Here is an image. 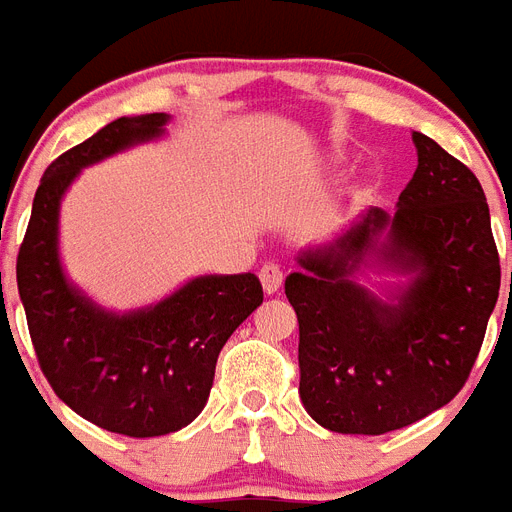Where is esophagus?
<instances>
[{
  "label": "esophagus",
  "instance_id": "esophagus-1",
  "mask_svg": "<svg viewBox=\"0 0 512 512\" xmlns=\"http://www.w3.org/2000/svg\"><path fill=\"white\" fill-rule=\"evenodd\" d=\"M259 277H261V288H264V293H267V296H275L277 290L282 288V277L285 275H282V269L277 267V264H264Z\"/></svg>",
  "mask_w": 512,
  "mask_h": 512
}]
</instances>
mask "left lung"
I'll return each instance as SVG.
<instances>
[{"instance_id": "8db88e82", "label": "left lung", "mask_w": 512, "mask_h": 512, "mask_svg": "<svg viewBox=\"0 0 512 512\" xmlns=\"http://www.w3.org/2000/svg\"><path fill=\"white\" fill-rule=\"evenodd\" d=\"M418 169L394 214L370 208L298 256L285 296L298 317V394L335 433L380 436L465 386L500 296V256L476 174L420 132ZM512 237V235H510ZM367 263L410 274L386 302L353 280Z\"/></svg>"}]
</instances>
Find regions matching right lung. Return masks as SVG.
I'll use <instances>...</instances> for the list:
<instances>
[{"label": "right lung", "instance_id": "add662e5", "mask_svg": "<svg viewBox=\"0 0 512 512\" xmlns=\"http://www.w3.org/2000/svg\"><path fill=\"white\" fill-rule=\"evenodd\" d=\"M166 113L124 116L49 163L18 253V293L55 394L105 431L166 436L206 407L219 351L261 306L259 277H195L137 312L102 309L68 282L57 253L60 200L84 166L161 137Z\"/></svg>", "mask_w": 512, "mask_h": 512}]
</instances>
